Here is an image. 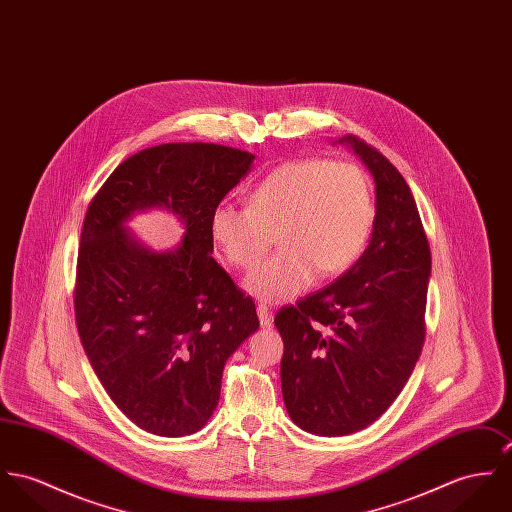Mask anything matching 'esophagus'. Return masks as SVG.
Segmentation results:
<instances>
[{
  "mask_svg": "<svg viewBox=\"0 0 512 512\" xmlns=\"http://www.w3.org/2000/svg\"><path fill=\"white\" fill-rule=\"evenodd\" d=\"M257 315H259L261 325H271L273 323V314H271V310L265 304L257 306Z\"/></svg>",
  "mask_w": 512,
  "mask_h": 512,
  "instance_id": "obj_1",
  "label": "esophagus"
}]
</instances>
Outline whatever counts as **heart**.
I'll return each instance as SVG.
<instances>
[{"label":"heart","mask_w":512,"mask_h":512,"mask_svg":"<svg viewBox=\"0 0 512 512\" xmlns=\"http://www.w3.org/2000/svg\"><path fill=\"white\" fill-rule=\"evenodd\" d=\"M376 216L370 177L354 163L329 159L288 161L273 169L249 195V206L220 202L210 214V237L236 269L255 267L245 290L263 302H286L315 275L349 271L372 234Z\"/></svg>","instance_id":"obj_1"}]
</instances>
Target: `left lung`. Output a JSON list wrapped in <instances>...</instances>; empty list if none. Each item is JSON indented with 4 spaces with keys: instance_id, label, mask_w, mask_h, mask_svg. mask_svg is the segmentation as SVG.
Listing matches in <instances>:
<instances>
[{
    "instance_id": "left-lung-1",
    "label": "left lung",
    "mask_w": 512,
    "mask_h": 512,
    "mask_svg": "<svg viewBox=\"0 0 512 512\" xmlns=\"http://www.w3.org/2000/svg\"><path fill=\"white\" fill-rule=\"evenodd\" d=\"M376 183L368 247L343 276L282 308V397L292 421L319 436L372 425L407 384L425 343L431 249L401 173L349 134Z\"/></svg>"
}]
</instances>
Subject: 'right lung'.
Segmentation results:
<instances>
[{
  "label": "right lung",
  "mask_w": 512,
  "mask_h": 512,
  "mask_svg": "<svg viewBox=\"0 0 512 512\" xmlns=\"http://www.w3.org/2000/svg\"><path fill=\"white\" fill-rule=\"evenodd\" d=\"M253 159L202 142L146 148L118 165L87 208L74 288L79 339L105 392L148 433L200 431L226 360L259 327L253 300L210 255V214ZM152 205L184 220L177 250L150 252L123 230Z\"/></svg>",
  "instance_id": "right-lung-1"
}]
</instances>
